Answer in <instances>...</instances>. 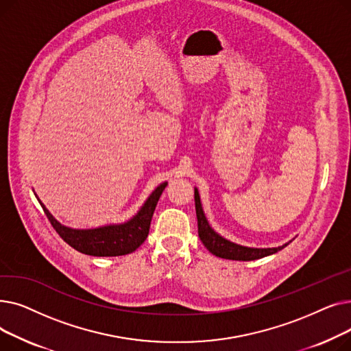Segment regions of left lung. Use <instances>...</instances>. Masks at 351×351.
Returning a JSON list of instances; mask_svg holds the SVG:
<instances>
[{
    "label": "left lung",
    "mask_w": 351,
    "mask_h": 351,
    "mask_svg": "<svg viewBox=\"0 0 351 351\" xmlns=\"http://www.w3.org/2000/svg\"><path fill=\"white\" fill-rule=\"evenodd\" d=\"M195 208H196V217H197V233L202 243L205 245V247L215 256L222 257V259H229V261H256V259H262L265 256L273 254L276 252L282 250L287 245H283L280 247H271V249H252V247H245V246H239L236 243H232L222 236H219L208 223V220L205 217L204 210H202L200 205V197L197 193V189H195Z\"/></svg>",
    "instance_id": "obj_1"
}]
</instances>
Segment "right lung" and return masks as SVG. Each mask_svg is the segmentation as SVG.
I'll return each instance as SVG.
<instances>
[{
    "instance_id": "add662e5",
    "label": "right lung",
    "mask_w": 351,
    "mask_h": 351,
    "mask_svg": "<svg viewBox=\"0 0 351 351\" xmlns=\"http://www.w3.org/2000/svg\"><path fill=\"white\" fill-rule=\"evenodd\" d=\"M168 183H162L147 197L138 215L123 225L77 230L62 226L41 204L52 228L71 247L90 256H122L135 252L149 234L151 220L158 200Z\"/></svg>"
}]
</instances>
